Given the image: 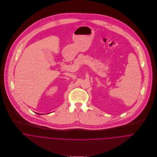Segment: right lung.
<instances>
[{"mask_svg":"<svg viewBox=\"0 0 157 157\" xmlns=\"http://www.w3.org/2000/svg\"><path fill=\"white\" fill-rule=\"evenodd\" d=\"M37 114H39V113H37ZM39 115H40V114H39Z\"/></svg>","mask_w":157,"mask_h":157,"instance_id":"obj_1","label":"right lung"}]
</instances>
